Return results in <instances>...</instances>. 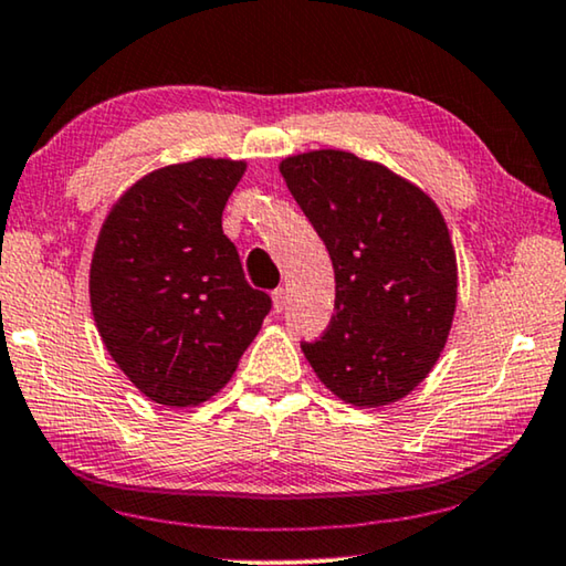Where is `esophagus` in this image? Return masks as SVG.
Masks as SVG:
<instances>
[{
  "mask_svg": "<svg viewBox=\"0 0 566 566\" xmlns=\"http://www.w3.org/2000/svg\"><path fill=\"white\" fill-rule=\"evenodd\" d=\"M285 306H289V291H285V289L273 291V308L283 311Z\"/></svg>",
  "mask_w": 566,
  "mask_h": 566,
  "instance_id": "1",
  "label": "esophagus"
}]
</instances>
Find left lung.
I'll return each mask as SVG.
<instances>
[{
  "label": "left lung",
  "mask_w": 566,
  "mask_h": 566,
  "mask_svg": "<svg viewBox=\"0 0 566 566\" xmlns=\"http://www.w3.org/2000/svg\"><path fill=\"white\" fill-rule=\"evenodd\" d=\"M277 169L336 277L332 324L301 349L338 399L392 405L432 371L453 326L458 260L446 217L410 179L352 151L293 154Z\"/></svg>",
  "instance_id": "left-lung-1"
}]
</instances>
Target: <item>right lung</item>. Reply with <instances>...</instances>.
I'll return each mask as SVG.
<instances>
[{"label": "right lung", "instance_id": "obj_1", "mask_svg": "<svg viewBox=\"0 0 566 566\" xmlns=\"http://www.w3.org/2000/svg\"><path fill=\"white\" fill-rule=\"evenodd\" d=\"M245 169L212 156L154 169L101 224L88 275L95 328L156 405L195 407L220 392L271 311L222 232Z\"/></svg>", "mask_w": 566, "mask_h": 566}]
</instances>
